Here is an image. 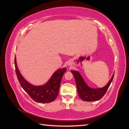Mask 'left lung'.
Returning <instances> with one entry per match:
<instances>
[{"label": "left lung", "instance_id": "8db88e82", "mask_svg": "<svg viewBox=\"0 0 129 129\" xmlns=\"http://www.w3.org/2000/svg\"><path fill=\"white\" fill-rule=\"evenodd\" d=\"M71 72L75 78L79 96L81 100L87 102L96 101L103 97L108 90L114 76V74L108 84L104 87L93 89L90 88L87 85L81 74L77 71H72Z\"/></svg>", "mask_w": 129, "mask_h": 129}]
</instances>
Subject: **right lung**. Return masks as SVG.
Instances as JSON below:
<instances>
[{"instance_id":"right-lung-1","label":"right lung","mask_w":129,"mask_h":129,"mask_svg":"<svg viewBox=\"0 0 129 129\" xmlns=\"http://www.w3.org/2000/svg\"><path fill=\"white\" fill-rule=\"evenodd\" d=\"M14 64L15 72L19 83L31 99L37 102L43 103L51 102L55 100L59 91L62 76L67 70L66 68L57 69L44 85L35 86L29 83L21 75L17 67L15 57Z\"/></svg>"}]
</instances>
